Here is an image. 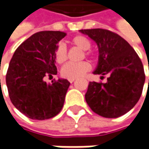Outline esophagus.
<instances>
[{
	"label": "esophagus",
	"instance_id": "34e87169",
	"mask_svg": "<svg viewBox=\"0 0 149 149\" xmlns=\"http://www.w3.org/2000/svg\"><path fill=\"white\" fill-rule=\"evenodd\" d=\"M74 80H75V79H69V81H70V83H73Z\"/></svg>",
	"mask_w": 149,
	"mask_h": 149
}]
</instances>
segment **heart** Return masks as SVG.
I'll return each mask as SVG.
<instances>
[{
	"mask_svg": "<svg viewBox=\"0 0 149 149\" xmlns=\"http://www.w3.org/2000/svg\"><path fill=\"white\" fill-rule=\"evenodd\" d=\"M70 43L77 47L81 50H84V54H82L81 57L84 58V56L87 57H93L94 54L89 50L91 47V43L87 37L84 36H76L72 38ZM67 60V49L65 46L63 44H59L54 49V60L57 64L62 65ZM91 70V65L89 61H82L79 63L73 64L69 63L63 66L61 69L60 74L62 77L65 79H76V78L83 76L85 73H87Z\"/></svg>",
	"mask_w": 149,
	"mask_h": 149,
	"instance_id": "heart-1",
	"label": "heart"
}]
</instances>
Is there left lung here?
<instances>
[{"label": "left lung", "instance_id": "1", "mask_svg": "<svg viewBox=\"0 0 149 149\" xmlns=\"http://www.w3.org/2000/svg\"><path fill=\"white\" fill-rule=\"evenodd\" d=\"M99 47L95 74H108L107 82H89L85 100L95 113L118 118L132 109L140 99L145 74L140 58L123 38L105 29L80 30Z\"/></svg>", "mask_w": 149, "mask_h": 149}]
</instances>
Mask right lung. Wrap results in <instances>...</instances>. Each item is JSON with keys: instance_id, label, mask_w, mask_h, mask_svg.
Segmentation results:
<instances>
[{"instance_id": "obj_1", "label": "right lung", "mask_w": 149, "mask_h": 149, "mask_svg": "<svg viewBox=\"0 0 149 149\" xmlns=\"http://www.w3.org/2000/svg\"><path fill=\"white\" fill-rule=\"evenodd\" d=\"M65 36L61 31L37 32L20 44L10 61L6 76L10 100L31 119H49L63 108L70 83L59 79L48 84L44 78L57 74L54 49Z\"/></svg>"}]
</instances>
